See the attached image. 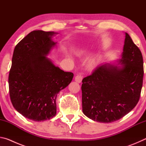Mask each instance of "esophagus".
<instances>
[{"label": "esophagus", "instance_id": "1", "mask_svg": "<svg viewBox=\"0 0 146 146\" xmlns=\"http://www.w3.org/2000/svg\"><path fill=\"white\" fill-rule=\"evenodd\" d=\"M82 76L80 75V74L76 75L75 77V80L78 83H80L81 82H82Z\"/></svg>", "mask_w": 146, "mask_h": 146}]
</instances>
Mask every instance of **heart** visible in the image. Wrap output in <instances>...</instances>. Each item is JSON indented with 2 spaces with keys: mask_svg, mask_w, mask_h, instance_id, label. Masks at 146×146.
<instances>
[{
  "mask_svg": "<svg viewBox=\"0 0 146 146\" xmlns=\"http://www.w3.org/2000/svg\"><path fill=\"white\" fill-rule=\"evenodd\" d=\"M86 52V49H78L76 51V54L77 55H82ZM98 63V59L97 58H93L90 59L88 62V67L89 69H93L96 67Z\"/></svg>",
  "mask_w": 146,
  "mask_h": 146,
  "instance_id": "b5f03b06",
  "label": "heart"
}]
</instances>
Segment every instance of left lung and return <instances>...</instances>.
Segmentation results:
<instances>
[{
  "mask_svg": "<svg viewBox=\"0 0 146 146\" xmlns=\"http://www.w3.org/2000/svg\"><path fill=\"white\" fill-rule=\"evenodd\" d=\"M118 68L100 66L82 81L84 114L90 119L111 123L129 113L140 99L144 62L140 49L125 33L122 58Z\"/></svg>",
  "mask_w": 146,
  "mask_h": 146,
  "instance_id": "obj_1",
  "label": "left lung"
}]
</instances>
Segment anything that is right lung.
I'll list each match as a JSON object with an SVG mask.
<instances>
[{"label": "right lung", "instance_id": "1", "mask_svg": "<svg viewBox=\"0 0 146 146\" xmlns=\"http://www.w3.org/2000/svg\"><path fill=\"white\" fill-rule=\"evenodd\" d=\"M53 31L35 30L15 48L8 83L15 109L28 119L41 122L56 113L57 94L70 84L73 73L56 67L46 55L55 46Z\"/></svg>", "mask_w": 146, "mask_h": 146}]
</instances>
